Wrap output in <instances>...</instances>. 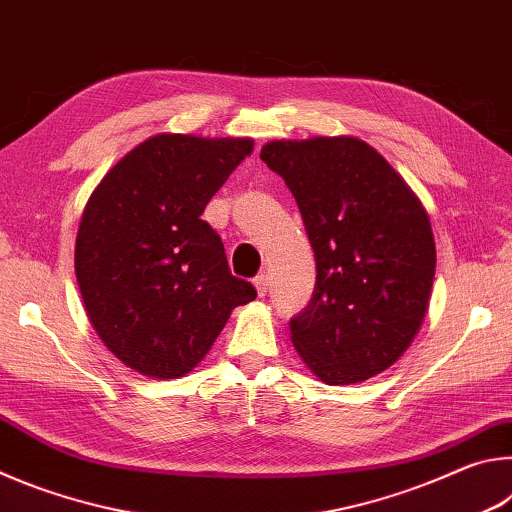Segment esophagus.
<instances>
[{
    "mask_svg": "<svg viewBox=\"0 0 512 512\" xmlns=\"http://www.w3.org/2000/svg\"><path fill=\"white\" fill-rule=\"evenodd\" d=\"M253 284H255V289H257V296H266V291H268V275H257L255 280H253Z\"/></svg>",
    "mask_w": 512,
    "mask_h": 512,
    "instance_id": "obj_1",
    "label": "esophagus"
}]
</instances>
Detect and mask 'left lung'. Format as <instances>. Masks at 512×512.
I'll list each match as a JSON object with an SVG mask.
<instances>
[{
	"label": "left lung",
	"instance_id": "left-lung-1",
	"mask_svg": "<svg viewBox=\"0 0 512 512\" xmlns=\"http://www.w3.org/2000/svg\"><path fill=\"white\" fill-rule=\"evenodd\" d=\"M259 158L296 198L316 255L293 348L329 386L359 384L402 357L427 314L436 244L391 164L357 137L273 140Z\"/></svg>",
	"mask_w": 512,
	"mask_h": 512
}]
</instances>
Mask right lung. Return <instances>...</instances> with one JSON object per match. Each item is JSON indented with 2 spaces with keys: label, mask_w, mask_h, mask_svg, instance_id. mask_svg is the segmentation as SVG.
Wrapping results in <instances>:
<instances>
[{
  "label": "right lung",
  "mask_w": 512,
  "mask_h": 512,
  "mask_svg": "<svg viewBox=\"0 0 512 512\" xmlns=\"http://www.w3.org/2000/svg\"><path fill=\"white\" fill-rule=\"evenodd\" d=\"M250 151L248 137L153 135L92 192L76 235V280L92 327L128 368L187 375L230 311L257 298L201 219Z\"/></svg>",
  "instance_id": "1"
}]
</instances>
